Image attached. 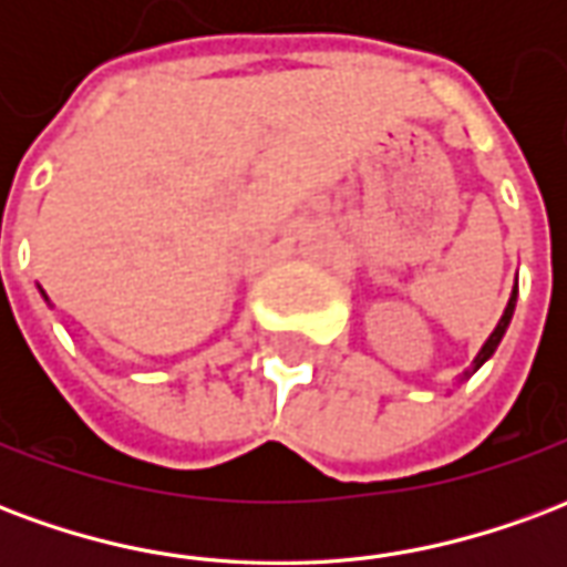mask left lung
I'll return each mask as SVG.
<instances>
[{"mask_svg":"<svg viewBox=\"0 0 567 567\" xmlns=\"http://www.w3.org/2000/svg\"><path fill=\"white\" fill-rule=\"evenodd\" d=\"M513 309H516V285H513V295H511V300H507V309H504V316H501V321H498V324H495V331L488 333V340H486V343H483V349L476 352L471 370H464V377H471V373H476V370L486 364L488 358L495 355V349H498L501 337H504V331H507V324H511V319H513Z\"/></svg>","mask_w":567,"mask_h":567,"instance_id":"obj_1","label":"left lung"}]
</instances>
